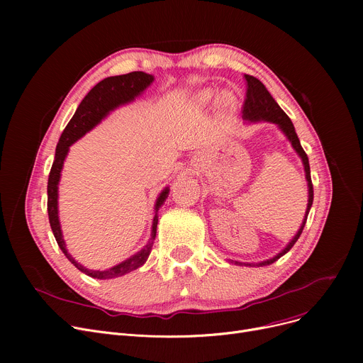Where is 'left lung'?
<instances>
[{"mask_svg":"<svg viewBox=\"0 0 363 363\" xmlns=\"http://www.w3.org/2000/svg\"><path fill=\"white\" fill-rule=\"evenodd\" d=\"M244 79H245V86H247L245 100H244V104H242V108H241L242 114H244V119L250 121V122L266 121V122H272V123L279 125V128L284 130L285 135L289 137L294 150L298 152V156L303 160L304 170H306L308 185H309V203H308V208H306V216H304V220L300 226V230L296 234V237L291 240V242L287 247H285V249L279 255H277L274 259L264 260V262L256 263V264L249 263V266H263V264H271L275 260H278L281 256H284L291 249V247L296 244V241L298 240V237L301 235L303 228H304V225H306L308 215H309V211H311L312 203H313V185H312V178H311L309 159H308V155L304 152V150L300 144V140H298L297 133L294 130L293 122L290 121L287 114L284 113V110L277 104V101L272 99V95L269 94V91L264 88V85L257 78H255V76H250V74H244ZM235 263H240V262H235Z\"/></svg>","mask_w":363,"mask_h":363,"instance_id":"8db88e82","label":"left lung"}]
</instances>
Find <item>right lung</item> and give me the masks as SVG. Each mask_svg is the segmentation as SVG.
Listing matches in <instances>:
<instances>
[{"instance_id": "add662e5", "label": "right lung", "mask_w": 363, "mask_h": 363, "mask_svg": "<svg viewBox=\"0 0 363 363\" xmlns=\"http://www.w3.org/2000/svg\"><path fill=\"white\" fill-rule=\"evenodd\" d=\"M152 79L155 78H152L151 74H147L144 72H130V73L121 74V76H110V78H106L101 82H99L81 101L78 110L74 111L73 118L65 128L62 137L59 140V144H57V148H55V156H54V162H52V166L50 170L48 185H47V193H48L47 211H48L50 225H51L52 234L55 237V241H57V244H59L65 256L81 272L86 274L88 277H92V278L110 279V278L122 277L130 271L138 269L141 264L145 263V260L151 252L152 240L156 238L157 222H159L157 211H159V207H162L164 200L167 199L169 189L166 188L164 191L160 194V197L157 199L156 215H155V219H152L151 241L144 247V249L140 253H137L135 256H132L130 259L119 263L118 266H114V268H111V269L89 271V269L84 268V266L79 264L78 262H74V259L67 253L66 244H65V240L62 235V230H60L59 215H57V185H59L63 162H65V157L69 151V147L76 140H79L82 135H85V133L97 125L110 110H113L114 107H118L121 104H125L128 101H132L141 91H144L152 82Z\"/></svg>"}]
</instances>
